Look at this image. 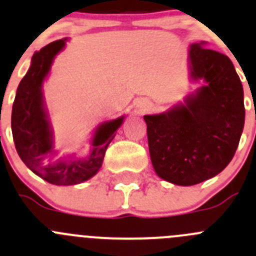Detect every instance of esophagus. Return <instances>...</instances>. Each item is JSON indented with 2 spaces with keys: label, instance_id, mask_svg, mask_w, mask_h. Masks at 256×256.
<instances>
[{
  "label": "esophagus",
  "instance_id": "34e87169",
  "mask_svg": "<svg viewBox=\"0 0 256 256\" xmlns=\"http://www.w3.org/2000/svg\"><path fill=\"white\" fill-rule=\"evenodd\" d=\"M136 108L139 110L142 114H144V112H146L150 108V103L148 102V100H140L136 102Z\"/></svg>",
  "mask_w": 256,
  "mask_h": 256
}]
</instances>
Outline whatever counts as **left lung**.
<instances>
[{
    "mask_svg": "<svg viewBox=\"0 0 256 256\" xmlns=\"http://www.w3.org/2000/svg\"><path fill=\"white\" fill-rule=\"evenodd\" d=\"M188 68L190 82H202V86L167 111L144 116L154 171L178 186L220 174L245 124L242 84L228 57L191 44Z\"/></svg>",
    "mask_w": 256,
    "mask_h": 256,
    "instance_id": "1",
    "label": "left lung"
}]
</instances>
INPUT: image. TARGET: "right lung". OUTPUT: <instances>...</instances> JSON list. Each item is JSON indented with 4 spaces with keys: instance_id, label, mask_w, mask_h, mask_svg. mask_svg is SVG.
Returning a JSON list of instances; mask_svg holds the SVG:
<instances>
[{
    "instance_id": "1",
    "label": "right lung",
    "mask_w": 256,
    "mask_h": 256,
    "mask_svg": "<svg viewBox=\"0 0 256 256\" xmlns=\"http://www.w3.org/2000/svg\"><path fill=\"white\" fill-rule=\"evenodd\" d=\"M68 38L43 47L32 57L30 68L16 90L11 114V130L16 150L32 172L52 185L70 186L85 182L102 167L103 158L125 114L100 122L93 131L85 156L64 154L57 156L54 134L43 96V84L54 61L65 50Z\"/></svg>"
}]
</instances>
